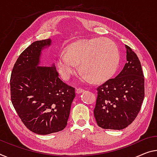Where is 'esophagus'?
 <instances>
[{"label": "esophagus", "instance_id": "obj_1", "mask_svg": "<svg viewBox=\"0 0 157 157\" xmlns=\"http://www.w3.org/2000/svg\"><path fill=\"white\" fill-rule=\"evenodd\" d=\"M84 90L83 89H81V88H78V89H76V93L77 94H81V93H82V92H84Z\"/></svg>", "mask_w": 157, "mask_h": 157}]
</instances>
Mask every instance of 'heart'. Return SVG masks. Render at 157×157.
<instances>
[{
	"label": "heart",
	"mask_w": 157,
	"mask_h": 157,
	"mask_svg": "<svg viewBox=\"0 0 157 157\" xmlns=\"http://www.w3.org/2000/svg\"><path fill=\"white\" fill-rule=\"evenodd\" d=\"M120 54L113 40L98 38L80 40L67 47L66 52L60 54L58 68L61 78L68 80L72 75L79 71L94 82L110 79L117 70Z\"/></svg>",
	"instance_id": "b5f03b06"
}]
</instances>
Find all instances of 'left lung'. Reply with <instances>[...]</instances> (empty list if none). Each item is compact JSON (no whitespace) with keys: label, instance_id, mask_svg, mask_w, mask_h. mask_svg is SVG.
<instances>
[{"label":"left lung","instance_id":"1","mask_svg":"<svg viewBox=\"0 0 157 157\" xmlns=\"http://www.w3.org/2000/svg\"><path fill=\"white\" fill-rule=\"evenodd\" d=\"M126 62L116 78L97 88L94 110L96 123L105 129L121 130L133 122L145 97V80L138 56L126 45Z\"/></svg>","mask_w":157,"mask_h":157}]
</instances>
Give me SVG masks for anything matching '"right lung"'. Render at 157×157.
Here are the masks:
<instances>
[{"label": "right lung", "instance_id": "obj_1", "mask_svg": "<svg viewBox=\"0 0 157 157\" xmlns=\"http://www.w3.org/2000/svg\"><path fill=\"white\" fill-rule=\"evenodd\" d=\"M51 40L36 41L19 55L10 78L11 101L26 128L39 135L59 132L68 122L75 88L59 78L55 66H39Z\"/></svg>", "mask_w": 157, "mask_h": 157}]
</instances>
